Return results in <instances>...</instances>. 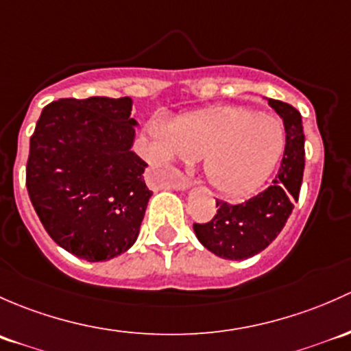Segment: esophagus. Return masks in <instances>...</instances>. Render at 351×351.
I'll return each mask as SVG.
<instances>
[{"label": "esophagus", "instance_id": "34e87169", "mask_svg": "<svg viewBox=\"0 0 351 351\" xmlns=\"http://www.w3.org/2000/svg\"><path fill=\"white\" fill-rule=\"evenodd\" d=\"M171 186L174 187V189H187L189 186H193V179L184 174H180L177 179H174L171 182Z\"/></svg>", "mask_w": 351, "mask_h": 351}]
</instances>
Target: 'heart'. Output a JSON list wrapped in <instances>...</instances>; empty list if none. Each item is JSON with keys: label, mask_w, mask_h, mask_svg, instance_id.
I'll return each mask as SVG.
<instances>
[{"label": "heart", "mask_w": 351, "mask_h": 351, "mask_svg": "<svg viewBox=\"0 0 351 351\" xmlns=\"http://www.w3.org/2000/svg\"><path fill=\"white\" fill-rule=\"evenodd\" d=\"M164 162L201 158L206 180L228 197L254 194L277 167L285 149L284 123L254 108L225 104L150 125Z\"/></svg>", "instance_id": "obj_1"}]
</instances>
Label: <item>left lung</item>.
Listing matches in <instances>:
<instances>
[{
    "mask_svg": "<svg viewBox=\"0 0 351 351\" xmlns=\"http://www.w3.org/2000/svg\"><path fill=\"white\" fill-rule=\"evenodd\" d=\"M269 104L285 126V149L277 177L262 193L238 204L216 199V215L206 223H194L197 240L221 258L243 260L260 254L282 231L299 199L306 157L301 113L279 99H269Z\"/></svg>",
    "mask_w": 351,
    "mask_h": 351,
    "instance_id": "obj_1",
    "label": "left lung"
}]
</instances>
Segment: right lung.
Here are the masks:
<instances>
[{
  "label": "right lung",
  "mask_w": 351,
  "mask_h": 351,
  "mask_svg": "<svg viewBox=\"0 0 351 351\" xmlns=\"http://www.w3.org/2000/svg\"><path fill=\"white\" fill-rule=\"evenodd\" d=\"M132 97H64L42 110L30 138L27 189L53 241L88 262L135 243L152 191L132 150Z\"/></svg>",
  "instance_id": "right-lung-1"
}]
</instances>
